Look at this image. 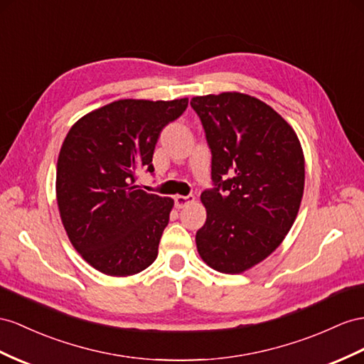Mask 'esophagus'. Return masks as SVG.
<instances>
[{
  "instance_id": "obj_1",
  "label": "esophagus",
  "mask_w": 364,
  "mask_h": 364,
  "mask_svg": "<svg viewBox=\"0 0 364 364\" xmlns=\"http://www.w3.org/2000/svg\"><path fill=\"white\" fill-rule=\"evenodd\" d=\"M173 200H175V208L183 209L186 206H189V204H192L195 201V197L193 195H188V197H184V195H176Z\"/></svg>"
}]
</instances>
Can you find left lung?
<instances>
[{
	"label": "left lung",
	"instance_id": "left-lung-1",
	"mask_svg": "<svg viewBox=\"0 0 364 364\" xmlns=\"http://www.w3.org/2000/svg\"><path fill=\"white\" fill-rule=\"evenodd\" d=\"M212 152L215 188L197 232L203 262L241 274L271 255L291 230L304 191V155L295 130L255 97L240 92L193 97Z\"/></svg>",
	"mask_w": 364,
	"mask_h": 364
}]
</instances>
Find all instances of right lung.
I'll return each mask as SVG.
<instances>
[{"mask_svg": "<svg viewBox=\"0 0 364 364\" xmlns=\"http://www.w3.org/2000/svg\"><path fill=\"white\" fill-rule=\"evenodd\" d=\"M188 101L118 100L80 118L64 138L60 217L72 246L97 271L129 277L155 262L173 200L139 189L136 172H154L158 136Z\"/></svg>", "mask_w": 364, "mask_h": 364, "instance_id": "1", "label": "right lung"}]
</instances>
